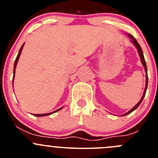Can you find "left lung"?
Segmentation results:
<instances>
[{
  "label": "left lung",
  "mask_w": 158,
  "mask_h": 158,
  "mask_svg": "<svg viewBox=\"0 0 158 158\" xmlns=\"http://www.w3.org/2000/svg\"><path fill=\"white\" fill-rule=\"evenodd\" d=\"M128 36H129V37H130L131 39L132 40L131 41H132V42H133V44H135V47H137V49H138V53H139V56H140V57H141V63H142L143 66H144V69H145V72H146V73H147V66H146V62H145V60H144V54H143L142 49H141V46H140V45H139V44H138V43L137 42V40H136L135 39V38H134V36H131V34H129ZM148 74H147V75H146V85H145V89H144V94H143V96H142V98H141V99L140 100V101H139V102H138V104H137L136 106H135V107L133 108V109H131L130 111H128V112H127L126 114H124V115H126V114H130L131 112H132V111H133L134 110H135V109H136L137 108H138V106H140V104H141V102H142L143 98H144V95H145V93H146V90H147V88H148Z\"/></svg>",
  "instance_id": "left-lung-1"
}]
</instances>
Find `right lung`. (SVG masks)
Listing matches in <instances>:
<instances>
[{
    "label": "right lung",
    "instance_id": "right-lung-1",
    "mask_svg": "<svg viewBox=\"0 0 158 158\" xmlns=\"http://www.w3.org/2000/svg\"><path fill=\"white\" fill-rule=\"evenodd\" d=\"M23 45H24V44H23V45H22V47H20V51H19L18 54H17V58H16V60H15V62H14V77H13V81H14V74H15V69H16V66H17V62H18V60H19V58H20V53H21V51H22V49H23ZM61 109H62V108H61ZM61 109H59L56 110V111H52V112H51V113H47V114H33V115H35V116H37V117H43V116L49 115V114H52V113H54V112H56V111H60V110Z\"/></svg>",
    "mask_w": 158,
    "mask_h": 158
}]
</instances>
